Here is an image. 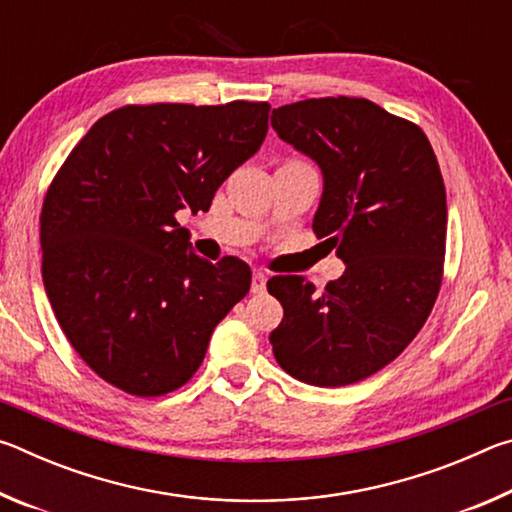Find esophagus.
I'll list each match as a JSON object with an SVG mask.
<instances>
[{"label":"esophagus","mask_w":512,"mask_h":512,"mask_svg":"<svg viewBox=\"0 0 512 512\" xmlns=\"http://www.w3.org/2000/svg\"><path fill=\"white\" fill-rule=\"evenodd\" d=\"M250 289H253V293H264V289H266V273L255 271L253 273V284H250Z\"/></svg>","instance_id":"1"}]
</instances>
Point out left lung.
<instances>
[{
    "mask_svg": "<svg viewBox=\"0 0 512 512\" xmlns=\"http://www.w3.org/2000/svg\"><path fill=\"white\" fill-rule=\"evenodd\" d=\"M271 126L320 167L314 232L345 264L323 291L302 275L268 280L284 309L273 354L305 384L348 386L400 357L431 314L443 282V176L422 128L368 99L289 103Z\"/></svg>",
    "mask_w": 512,
    "mask_h": 512,
    "instance_id": "1",
    "label": "left lung"
}]
</instances>
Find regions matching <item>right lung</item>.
Segmentation results:
<instances>
[{"instance_id": "right-lung-1", "label": "right lung", "mask_w": 512, "mask_h": 512, "mask_svg": "<svg viewBox=\"0 0 512 512\" xmlns=\"http://www.w3.org/2000/svg\"><path fill=\"white\" fill-rule=\"evenodd\" d=\"M266 101L153 103L101 117L42 203V280L79 357L137 397L171 393L203 363L214 327L250 289L237 257H198L176 212H207L259 151Z\"/></svg>"}]
</instances>
